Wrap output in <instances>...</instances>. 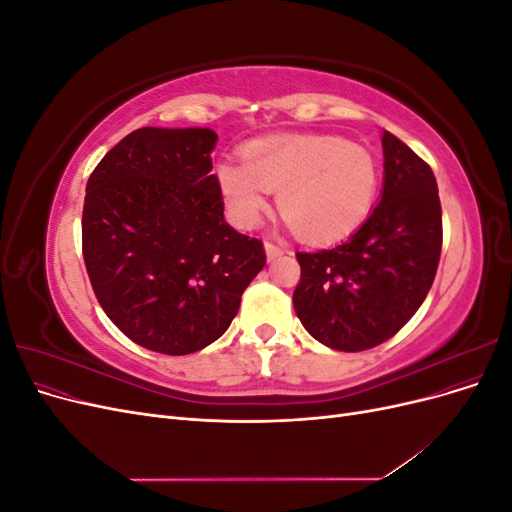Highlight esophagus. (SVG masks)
Listing matches in <instances>:
<instances>
[{"instance_id": "34e87169", "label": "esophagus", "mask_w": 512, "mask_h": 512, "mask_svg": "<svg viewBox=\"0 0 512 512\" xmlns=\"http://www.w3.org/2000/svg\"><path fill=\"white\" fill-rule=\"evenodd\" d=\"M265 252H267V258H269V260H275V258H280V256L286 254V247L267 241V243H265Z\"/></svg>"}]
</instances>
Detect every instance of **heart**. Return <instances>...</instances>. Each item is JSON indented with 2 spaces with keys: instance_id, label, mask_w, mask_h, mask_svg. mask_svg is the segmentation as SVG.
<instances>
[{
  "instance_id": "b5f03b06",
  "label": "heart",
  "mask_w": 512,
  "mask_h": 512,
  "mask_svg": "<svg viewBox=\"0 0 512 512\" xmlns=\"http://www.w3.org/2000/svg\"><path fill=\"white\" fill-rule=\"evenodd\" d=\"M230 218L256 228L269 192L288 226L307 241H333L359 226L374 205L378 166L371 153L337 136H273L243 149V164L215 168Z\"/></svg>"
}]
</instances>
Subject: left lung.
<instances>
[{"instance_id": "1", "label": "left lung", "mask_w": 512, "mask_h": 512, "mask_svg": "<svg viewBox=\"0 0 512 512\" xmlns=\"http://www.w3.org/2000/svg\"><path fill=\"white\" fill-rule=\"evenodd\" d=\"M378 207L331 250L299 252L294 312L320 344L361 352L391 339L425 301L442 252L433 170L391 132L382 134Z\"/></svg>"}]
</instances>
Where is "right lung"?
I'll use <instances>...</instances> for the list:
<instances>
[{
	"label": "right lung",
	"mask_w": 512,
	"mask_h": 512,
	"mask_svg": "<svg viewBox=\"0 0 512 512\" xmlns=\"http://www.w3.org/2000/svg\"><path fill=\"white\" fill-rule=\"evenodd\" d=\"M209 128H141L87 181L83 258L98 303L134 344L170 356L213 344L265 267L224 220Z\"/></svg>",
	"instance_id": "1"
}]
</instances>
